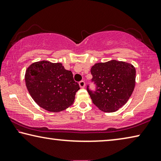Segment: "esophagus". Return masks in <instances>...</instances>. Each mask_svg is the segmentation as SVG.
<instances>
[{"instance_id": "1", "label": "esophagus", "mask_w": 161, "mask_h": 161, "mask_svg": "<svg viewBox=\"0 0 161 161\" xmlns=\"http://www.w3.org/2000/svg\"><path fill=\"white\" fill-rule=\"evenodd\" d=\"M79 85H80L81 88H84V87H85V81H83V80L80 81V83H79Z\"/></svg>"}]
</instances>
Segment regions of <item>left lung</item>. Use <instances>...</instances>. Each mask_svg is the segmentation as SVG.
Returning a JSON list of instances; mask_svg holds the SVG:
<instances>
[{
	"label": "left lung",
	"mask_w": 161,
	"mask_h": 161,
	"mask_svg": "<svg viewBox=\"0 0 161 161\" xmlns=\"http://www.w3.org/2000/svg\"><path fill=\"white\" fill-rule=\"evenodd\" d=\"M96 91L89 90L92 103L102 111H118L126 103L135 87L136 69L132 64L111 60L97 63L91 68Z\"/></svg>",
	"instance_id": "1"
}]
</instances>
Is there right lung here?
<instances>
[{
	"label": "right lung",
	"instance_id": "obj_1",
	"mask_svg": "<svg viewBox=\"0 0 161 161\" xmlns=\"http://www.w3.org/2000/svg\"><path fill=\"white\" fill-rule=\"evenodd\" d=\"M25 84L32 99L50 112L64 111L74 103L80 85L71 71L61 63L48 61L35 62L25 72Z\"/></svg>",
	"mask_w": 161,
	"mask_h": 161
}]
</instances>
